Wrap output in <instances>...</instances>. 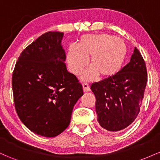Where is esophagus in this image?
Returning <instances> with one entry per match:
<instances>
[{"label":"esophagus","instance_id":"1","mask_svg":"<svg viewBox=\"0 0 160 160\" xmlns=\"http://www.w3.org/2000/svg\"><path fill=\"white\" fill-rule=\"evenodd\" d=\"M82 88H83L84 92H89L90 91V87L87 83H82Z\"/></svg>","mask_w":160,"mask_h":160}]
</instances>
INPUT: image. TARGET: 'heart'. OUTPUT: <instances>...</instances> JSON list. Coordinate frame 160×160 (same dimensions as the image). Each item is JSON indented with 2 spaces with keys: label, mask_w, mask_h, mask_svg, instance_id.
<instances>
[{
  "label": "heart",
  "mask_w": 160,
  "mask_h": 160,
  "mask_svg": "<svg viewBox=\"0 0 160 160\" xmlns=\"http://www.w3.org/2000/svg\"><path fill=\"white\" fill-rule=\"evenodd\" d=\"M127 54L123 40L108 34H84L78 45L69 46L67 64L71 72L79 74L87 65L89 58L91 67L81 75L83 81H92L98 75L109 78L120 71Z\"/></svg>",
  "instance_id": "heart-1"
}]
</instances>
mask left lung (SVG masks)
I'll use <instances>...</instances> for the list:
<instances>
[{"label":"left lung","instance_id":"left-lung-1","mask_svg":"<svg viewBox=\"0 0 160 160\" xmlns=\"http://www.w3.org/2000/svg\"><path fill=\"white\" fill-rule=\"evenodd\" d=\"M145 62L135 47L130 62L111 78L91 85L100 126L110 132L128 127L136 119L148 81Z\"/></svg>","mask_w":160,"mask_h":160}]
</instances>
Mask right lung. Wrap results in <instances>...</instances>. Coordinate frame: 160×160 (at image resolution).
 I'll return each instance as SVG.
<instances>
[{
	"mask_svg": "<svg viewBox=\"0 0 160 160\" xmlns=\"http://www.w3.org/2000/svg\"><path fill=\"white\" fill-rule=\"evenodd\" d=\"M63 36L49 32L39 37L22 52L12 73L16 113L28 129L41 136L61 134L83 95L82 85L66 68Z\"/></svg>",
	"mask_w": 160,
	"mask_h": 160,
	"instance_id": "right-lung-1",
	"label": "right lung"
}]
</instances>
